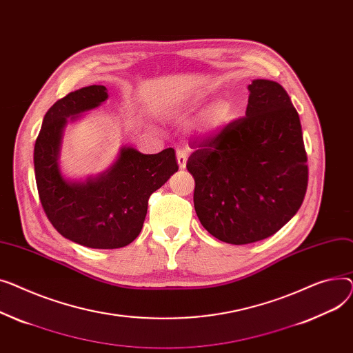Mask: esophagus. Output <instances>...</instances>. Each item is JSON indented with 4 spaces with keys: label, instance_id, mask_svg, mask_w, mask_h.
Segmentation results:
<instances>
[{
    "label": "esophagus",
    "instance_id": "esophagus-1",
    "mask_svg": "<svg viewBox=\"0 0 353 353\" xmlns=\"http://www.w3.org/2000/svg\"><path fill=\"white\" fill-rule=\"evenodd\" d=\"M176 161L179 165V170H185L186 161H188V154H186L185 150H176Z\"/></svg>",
    "mask_w": 353,
    "mask_h": 353
}]
</instances>
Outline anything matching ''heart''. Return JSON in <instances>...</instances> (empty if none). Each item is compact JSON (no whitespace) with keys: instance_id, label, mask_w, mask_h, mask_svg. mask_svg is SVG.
Listing matches in <instances>:
<instances>
[{"instance_id":"heart-1","label":"heart","mask_w":353,"mask_h":353,"mask_svg":"<svg viewBox=\"0 0 353 353\" xmlns=\"http://www.w3.org/2000/svg\"><path fill=\"white\" fill-rule=\"evenodd\" d=\"M228 118H230V105L225 101H216L203 111L198 130L205 137L214 135L225 125Z\"/></svg>"}]
</instances>
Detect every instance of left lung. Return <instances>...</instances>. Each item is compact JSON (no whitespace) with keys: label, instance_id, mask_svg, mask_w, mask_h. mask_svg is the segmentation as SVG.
Here are the masks:
<instances>
[{"label":"left lung","instance_id":"left-lung-1","mask_svg":"<svg viewBox=\"0 0 353 353\" xmlns=\"http://www.w3.org/2000/svg\"><path fill=\"white\" fill-rule=\"evenodd\" d=\"M243 118L203 139L186 162L202 226L232 245L262 241L291 221L307 186L299 115L275 81L254 79Z\"/></svg>","mask_w":353,"mask_h":353}]
</instances>
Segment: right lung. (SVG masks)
Returning a JSON list of instances; mask_svg holds the SVG:
<instances>
[{
    "label": "right lung",
    "mask_w": 353,
    "mask_h": 353,
    "mask_svg": "<svg viewBox=\"0 0 353 353\" xmlns=\"http://www.w3.org/2000/svg\"><path fill=\"white\" fill-rule=\"evenodd\" d=\"M107 98L105 87L90 85L58 99L34 147L37 188L48 219L62 236L94 250L130 245L142 230L150 196L178 171L172 148L148 155L123 145L107 171L84 179L64 175L59 154L68 121H78Z\"/></svg>",
    "instance_id": "1"
}]
</instances>
